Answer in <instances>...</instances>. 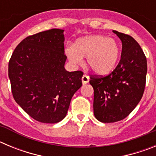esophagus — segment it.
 <instances>
[{"instance_id":"34e87169","label":"esophagus","mask_w":156,"mask_h":156,"mask_svg":"<svg viewBox=\"0 0 156 156\" xmlns=\"http://www.w3.org/2000/svg\"><path fill=\"white\" fill-rule=\"evenodd\" d=\"M89 80H90V77L88 76L87 75H86V74H84V75L83 76V77H82L83 84H87V83L89 82Z\"/></svg>"}]
</instances>
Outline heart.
Returning <instances> with one entry per match:
<instances>
[{"instance_id":"1","label":"heart","mask_w":156,"mask_h":156,"mask_svg":"<svg viewBox=\"0 0 156 156\" xmlns=\"http://www.w3.org/2000/svg\"><path fill=\"white\" fill-rule=\"evenodd\" d=\"M120 49L116 41L105 36L93 35L77 40L66 48V55L74 66L80 65L83 56L87 66L98 74L109 73L116 66Z\"/></svg>"}]
</instances>
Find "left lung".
<instances>
[{"mask_svg": "<svg viewBox=\"0 0 156 156\" xmlns=\"http://www.w3.org/2000/svg\"><path fill=\"white\" fill-rule=\"evenodd\" d=\"M122 41L119 64L106 76H91L94 114L102 122L125 119L137 105L144 94L147 59L138 43L127 34L113 30Z\"/></svg>", "mask_w": 156, "mask_h": 156, "instance_id": "obj_1", "label": "left lung"}]
</instances>
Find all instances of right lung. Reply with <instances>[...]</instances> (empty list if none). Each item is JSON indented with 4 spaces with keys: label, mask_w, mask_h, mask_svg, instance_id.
Here are the masks:
<instances>
[{
    "label": "right lung",
    "mask_w": 156,
    "mask_h": 156,
    "mask_svg": "<svg viewBox=\"0 0 156 156\" xmlns=\"http://www.w3.org/2000/svg\"><path fill=\"white\" fill-rule=\"evenodd\" d=\"M64 30L52 29L29 36L8 63L13 98L30 116L44 123L66 117L74 94L82 86V71L65 69Z\"/></svg>",
    "instance_id": "right-lung-1"
}]
</instances>
